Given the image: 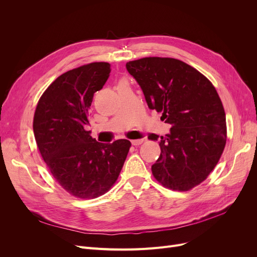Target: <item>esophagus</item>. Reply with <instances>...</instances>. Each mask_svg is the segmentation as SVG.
Wrapping results in <instances>:
<instances>
[{
    "mask_svg": "<svg viewBox=\"0 0 257 257\" xmlns=\"http://www.w3.org/2000/svg\"><path fill=\"white\" fill-rule=\"evenodd\" d=\"M143 142H144V139H139V140H133V141H131V144H132L133 146H139V145H141Z\"/></svg>",
    "mask_w": 257,
    "mask_h": 257,
    "instance_id": "esophagus-1",
    "label": "esophagus"
}]
</instances>
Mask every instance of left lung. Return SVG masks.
Segmentation results:
<instances>
[{"mask_svg":"<svg viewBox=\"0 0 257 257\" xmlns=\"http://www.w3.org/2000/svg\"><path fill=\"white\" fill-rule=\"evenodd\" d=\"M141 86L148 107L172 126L159 141L152 166L156 180L174 191H188L204 181L223 153L226 116L210 81L193 66L174 58L146 57L126 63ZM149 140L158 136L150 133Z\"/></svg>","mask_w":257,"mask_h":257,"instance_id":"1","label":"left lung"}]
</instances>
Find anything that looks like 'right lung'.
Returning a JSON list of instances; mask_svg holds the SVG:
<instances>
[{"mask_svg":"<svg viewBox=\"0 0 257 257\" xmlns=\"http://www.w3.org/2000/svg\"><path fill=\"white\" fill-rule=\"evenodd\" d=\"M108 62H92L59 76L36 106L34 137L53 177L71 195L97 198L116 181L131 143L103 144L92 139L89 107L93 93L110 74Z\"/></svg>","mask_w":257,"mask_h":257,"instance_id":"1","label":"right lung"}]
</instances>
